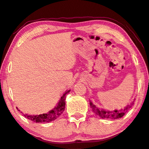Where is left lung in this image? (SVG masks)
I'll return each instance as SVG.
<instances>
[{
	"instance_id": "left-lung-1",
	"label": "left lung",
	"mask_w": 149,
	"mask_h": 149,
	"mask_svg": "<svg viewBox=\"0 0 149 149\" xmlns=\"http://www.w3.org/2000/svg\"><path fill=\"white\" fill-rule=\"evenodd\" d=\"M134 101H135V100H134L133 101H132L130 104L126 105L123 109L114 110H107L103 108H100V107H98L97 106L94 105L91 101L90 103H89V105H90V107H92L93 112H94L96 115L99 116L100 117L102 118V119H119V118H121L123 116L125 115V114H126V112L130 110V107L134 105Z\"/></svg>"
}]
</instances>
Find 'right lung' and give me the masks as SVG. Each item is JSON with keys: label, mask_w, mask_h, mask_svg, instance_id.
Returning <instances> with one entry per match:
<instances>
[{"label": "right lung", "mask_w": 149, "mask_h": 149, "mask_svg": "<svg viewBox=\"0 0 149 149\" xmlns=\"http://www.w3.org/2000/svg\"><path fill=\"white\" fill-rule=\"evenodd\" d=\"M69 90H67L64 93V94L61 96L60 101L57 103V105L53 110H50L47 113L39 114V115H30V114H24L25 117L26 119L30 120L36 123H48L55 120L60 116L62 112H64V108H65V100H66V95L69 94L70 92ZM18 110V108H17ZM19 111H20L19 110ZM22 113V112H21Z\"/></svg>", "instance_id": "add662e5"}]
</instances>
